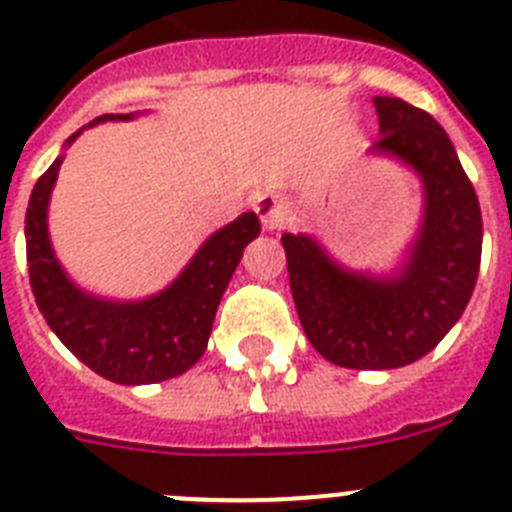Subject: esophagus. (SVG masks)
Instances as JSON below:
<instances>
[{"mask_svg":"<svg viewBox=\"0 0 512 512\" xmlns=\"http://www.w3.org/2000/svg\"><path fill=\"white\" fill-rule=\"evenodd\" d=\"M256 212H259L264 230L282 228L284 220H287V205H284L279 197H274V194H264V197H259V202H256Z\"/></svg>","mask_w":512,"mask_h":512,"instance_id":"34e87169","label":"esophagus"}]
</instances>
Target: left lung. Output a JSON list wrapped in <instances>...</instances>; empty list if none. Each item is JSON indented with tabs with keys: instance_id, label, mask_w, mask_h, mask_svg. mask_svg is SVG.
<instances>
[{
	"instance_id": "left-lung-1",
	"label": "left lung",
	"mask_w": 512,
	"mask_h": 512,
	"mask_svg": "<svg viewBox=\"0 0 512 512\" xmlns=\"http://www.w3.org/2000/svg\"><path fill=\"white\" fill-rule=\"evenodd\" d=\"M372 153L397 156L423 179V225L395 277L330 261L310 235H282L289 289L307 341L346 369H397L423 359L461 318L482 259V212L446 130L405 99L374 97Z\"/></svg>"
}]
</instances>
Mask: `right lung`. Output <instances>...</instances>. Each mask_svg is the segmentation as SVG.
<instances>
[{"mask_svg":"<svg viewBox=\"0 0 512 512\" xmlns=\"http://www.w3.org/2000/svg\"><path fill=\"white\" fill-rule=\"evenodd\" d=\"M128 117L102 115L87 128ZM79 133L71 135L66 146ZM61 161L63 156H58L40 176L25 215L27 271L45 323L76 359L110 382L153 384L179 377L205 354L220 297L241 261L243 248L261 233L259 217L256 212H243L212 233L164 292L138 302L99 300L81 292L63 274L48 238L45 217Z\"/></svg>","mask_w":512,"mask_h":512,"instance_id":"right-lung-1","label":"right lung"}]
</instances>
